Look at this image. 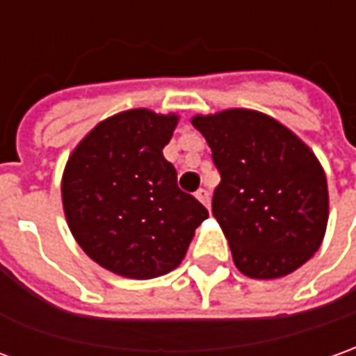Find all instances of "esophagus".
I'll return each instance as SVG.
<instances>
[{
    "instance_id": "34e87169",
    "label": "esophagus",
    "mask_w": 356,
    "mask_h": 356,
    "mask_svg": "<svg viewBox=\"0 0 356 356\" xmlns=\"http://www.w3.org/2000/svg\"><path fill=\"white\" fill-rule=\"evenodd\" d=\"M195 197H197L198 200L207 207V209H210V193L207 191V188H198L197 193H195Z\"/></svg>"
}]
</instances>
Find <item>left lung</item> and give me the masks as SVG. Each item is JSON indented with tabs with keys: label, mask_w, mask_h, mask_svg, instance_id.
Masks as SVG:
<instances>
[{
	"label": "left lung",
	"mask_w": 356,
	"mask_h": 356,
	"mask_svg": "<svg viewBox=\"0 0 356 356\" xmlns=\"http://www.w3.org/2000/svg\"><path fill=\"white\" fill-rule=\"evenodd\" d=\"M220 185L212 214L234 263L251 279H279L320 249L327 226V181L298 136L257 111L229 108L195 117Z\"/></svg>",
	"instance_id": "1"
}]
</instances>
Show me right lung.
<instances>
[{
  "label": "right lung",
  "instance_id": "1",
  "mask_svg": "<svg viewBox=\"0 0 356 356\" xmlns=\"http://www.w3.org/2000/svg\"><path fill=\"white\" fill-rule=\"evenodd\" d=\"M175 127V115L124 111L97 124L67 159V226L91 259L128 279L175 269L209 218V210L177 187V171L163 158Z\"/></svg>",
  "mask_w": 356,
  "mask_h": 356
}]
</instances>
